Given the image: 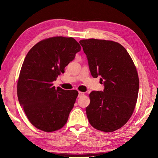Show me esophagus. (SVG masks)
<instances>
[{"label":"esophagus","mask_w":158,"mask_h":158,"mask_svg":"<svg viewBox=\"0 0 158 158\" xmlns=\"http://www.w3.org/2000/svg\"><path fill=\"white\" fill-rule=\"evenodd\" d=\"M84 94V92H78V98L82 96V95Z\"/></svg>","instance_id":"obj_1"}]
</instances>
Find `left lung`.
<instances>
[{
  "mask_svg": "<svg viewBox=\"0 0 158 158\" xmlns=\"http://www.w3.org/2000/svg\"><path fill=\"white\" fill-rule=\"evenodd\" d=\"M80 44L86 55L94 78L101 76L103 92L89 94L90 103L85 108L94 128L113 132L131 118L137 101L139 79L131 56L118 43L103 40H82Z\"/></svg>",
  "mask_w": 158,
  "mask_h": 158,
  "instance_id": "1",
  "label": "left lung"
}]
</instances>
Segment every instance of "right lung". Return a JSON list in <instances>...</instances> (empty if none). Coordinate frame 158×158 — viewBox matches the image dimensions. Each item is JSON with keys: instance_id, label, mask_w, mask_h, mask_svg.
Masks as SVG:
<instances>
[{"instance_id": "1", "label": "right lung", "mask_w": 158, "mask_h": 158, "mask_svg": "<svg viewBox=\"0 0 158 158\" xmlns=\"http://www.w3.org/2000/svg\"><path fill=\"white\" fill-rule=\"evenodd\" d=\"M81 50L73 37H53L38 42L27 52L17 84L18 101L32 125L45 132L67 122L78 92L52 86L58 75Z\"/></svg>"}]
</instances>
